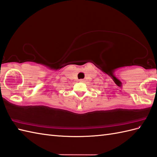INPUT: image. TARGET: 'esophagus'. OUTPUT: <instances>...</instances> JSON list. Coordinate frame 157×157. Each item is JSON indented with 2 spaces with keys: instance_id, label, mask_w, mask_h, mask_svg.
I'll return each mask as SVG.
<instances>
[{
  "instance_id": "1",
  "label": "esophagus",
  "mask_w": 157,
  "mask_h": 157,
  "mask_svg": "<svg viewBox=\"0 0 157 157\" xmlns=\"http://www.w3.org/2000/svg\"><path fill=\"white\" fill-rule=\"evenodd\" d=\"M79 81L80 82H84V79H79Z\"/></svg>"
}]
</instances>
